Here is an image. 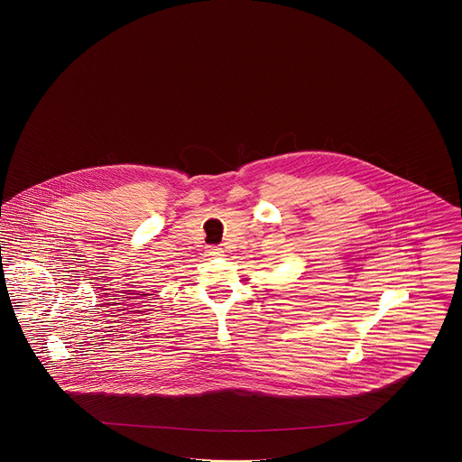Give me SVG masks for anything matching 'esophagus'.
Listing matches in <instances>:
<instances>
[{
	"label": "esophagus",
	"instance_id": "esophagus-1",
	"mask_svg": "<svg viewBox=\"0 0 462 462\" xmlns=\"http://www.w3.org/2000/svg\"><path fill=\"white\" fill-rule=\"evenodd\" d=\"M208 255L220 257V255H224V249H220V247H208Z\"/></svg>",
	"mask_w": 462,
	"mask_h": 462
}]
</instances>
